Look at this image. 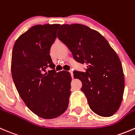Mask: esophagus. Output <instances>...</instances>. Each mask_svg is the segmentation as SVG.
Masks as SVG:
<instances>
[{
  "label": "esophagus",
  "instance_id": "34e87169",
  "mask_svg": "<svg viewBox=\"0 0 135 135\" xmlns=\"http://www.w3.org/2000/svg\"><path fill=\"white\" fill-rule=\"evenodd\" d=\"M69 73H70L71 75V77L72 78H73V71H69Z\"/></svg>",
  "mask_w": 135,
  "mask_h": 135
}]
</instances>
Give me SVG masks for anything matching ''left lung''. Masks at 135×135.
Masks as SVG:
<instances>
[{
    "instance_id": "8db88e82",
    "label": "left lung",
    "mask_w": 135,
    "mask_h": 135,
    "mask_svg": "<svg viewBox=\"0 0 135 135\" xmlns=\"http://www.w3.org/2000/svg\"><path fill=\"white\" fill-rule=\"evenodd\" d=\"M58 37L71 52L77 62L86 64V72L75 71L73 77L82 82L92 111L110 117L119 108L125 79L119 58L107 40L97 31L81 24H64Z\"/></svg>"
}]
</instances>
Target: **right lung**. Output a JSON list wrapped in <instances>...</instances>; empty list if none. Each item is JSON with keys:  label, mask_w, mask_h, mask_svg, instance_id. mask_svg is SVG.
<instances>
[{"label": "right lung", "mask_w": 135, "mask_h": 135, "mask_svg": "<svg viewBox=\"0 0 135 135\" xmlns=\"http://www.w3.org/2000/svg\"><path fill=\"white\" fill-rule=\"evenodd\" d=\"M59 24L31 27L13 47L11 71L16 88L28 108L38 117L53 119L67 110L71 94L69 72L54 70L50 56ZM50 67L53 70L46 72Z\"/></svg>", "instance_id": "add662e5"}]
</instances>
